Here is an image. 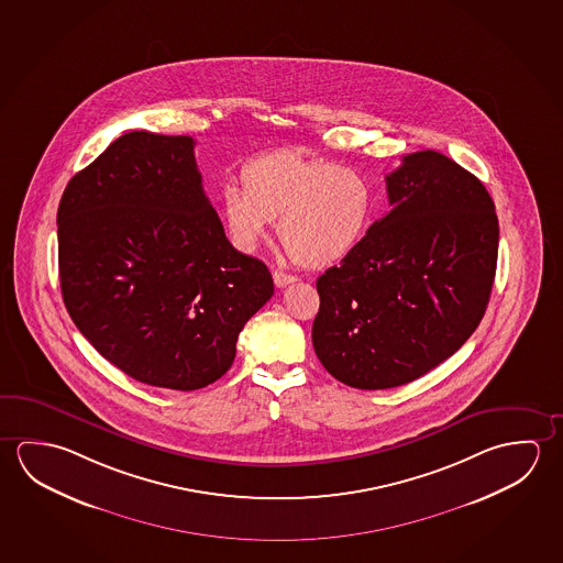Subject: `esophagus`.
Returning a JSON list of instances; mask_svg holds the SVG:
<instances>
[{"label":"esophagus","mask_w":563,"mask_h":563,"mask_svg":"<svg viewBox=\"0 0 563 563\" xmlns=\"http://www.w3.org/2000/svg\"><path fill=\"white\" fill-rule=\"evenodd\" d=\"M273 280H275V285H277L278 288H285V286L296 283V277L295 275L283 273V271H275V273H273Z\"/></svg>","instance_id":"1"}]
</instances>
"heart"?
Here are the masks:
<instances>
[{
  "label": "heart",
  "instance_id": "b5f03b06",
  "mask_svg": "<svg viewBox=\"0 0 563 563\" xmlns=\"http://www.w3.org/2000/svg\"><path fill=\"white\" fill-rule=\"evenodd\" d=\"M241 186L220 194L231 243L253 253L273 220L298 265L332 267L351 257L375 222V186L357 168L283 148L241 166Z\"/></svg>",
  "mask_w": 563,
  "mask_h": 563
}]
</instances>
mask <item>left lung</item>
<instances>
[{"label":"left lung","instance_id":"1","mask_svg":"<svg viewBox=\"0 0 563 563\" xmlns=\"http://www.w3.org/2000/svg\"><path fill=\"white\" fill-rule=\"evenodd\" d=\"M393 210L318 278L312 343L325 371L363 390L406 385L477 330L497 271L498 220L479 178L435 151L387 175Z\"/></svg>","mask_w":563,"mask_h":563}]
</instances>
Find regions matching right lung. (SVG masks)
<instances>
[{"label": "right lung", "mask_w": 563, "mask_h": 563, "mask_svg": "<svg viewBox=\"0 0 563 563\" xmlns=\"http://www.w3.org/2000/svg\"><path fill=\"white\" fill-rule=\"evenodd\" d=\"M66 310L84 338L151 387L228 373L267 265L231 245L206 198L194 139L131 131L70 178L56 213Z\"/></svg>", "instance_id": "obj_1"}]
</instances>
